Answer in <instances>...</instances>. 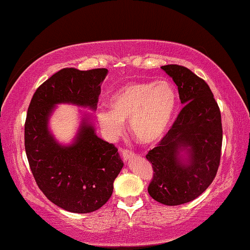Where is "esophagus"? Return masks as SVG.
<instances>
[{
  "label": "esophagus",
  "instance_id": "34e87169",
  "mask_svg": "<svg viewBox=\"0 0 250 250\" xmlns=\"http://www.w3.org/2000/svg\"><path fill=\"white\" fill-rule=\"evenodd\" d=\"M121 155H122V158H124V161L125 162H128V161H130V159L132 158L133 152L130 151V150H125V149H124V150H121Z\"/></svg>",
  "mask_w": 250,
  "mask_h": 250
}]
</instances>
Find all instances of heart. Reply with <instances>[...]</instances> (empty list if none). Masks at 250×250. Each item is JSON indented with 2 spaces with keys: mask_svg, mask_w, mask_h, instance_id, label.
<instances>
[{
  "mask_svg": "<svg viewBox=\"0 0 250 250\" xmlns=\"http://www.w3.org/2000/svg\"><path fill=\"white\" fill-rule=\"evenodd\" d=\"M176 104V91L169 82H131L111 96V110H99L96 117L111 139L120 136L125 122L130 121V129L138 141L155 145L169 130Z\"/></svg>",
  "mask_w": 250,
  "mask_h": 250,
  "instance_id": "heart-1",
  "label": "heart"
}]
</instances>
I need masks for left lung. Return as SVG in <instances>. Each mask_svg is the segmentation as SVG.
Masks as SVG:
<instances>
[{"label":"left lung","mask_w":250,"mask_h":250,"mask_svg":"<svg viewBox=\"0 0 250 250\" xmlns=\"http://www.w3.org/2000/svg\"><path fill=\"white\" fill-rule=\"evenodd\" d=\"M162 69L173 78L184 106L167 135L146 156L155 172L148 193L165 206H180L202 194L217 175L221 114L202 78L183 66Z\"/></svg>","instance_id":"1"}]
</instances>
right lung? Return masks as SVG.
<instances>
[{"mask_svg":"<svg viewBox=\"0 0 250 250\" xmlns=\"http://www.w3.org/2000/svg\"><path fill=\"white\" fill-rule=\"evenodd\" d=\"M106 68H64L40 85L30 102L24 146L33 177L56 206L89 213L107 202L124 167L118 149L96 135L93 113L80 110V125L69 144L56 139L50 118L59 104L94 112Z\"/></svg>","mask_w":250,"mask_h":250,"instance_id":"obj_1","label":"right lung"}]
</instances>
